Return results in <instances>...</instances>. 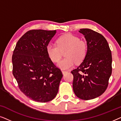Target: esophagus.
I'll use <instances>...</instances> for the list:
<instances>
[{
    "label": "esophagus",
    "instance_id": "obj_1",
    "mask_svg": "<svg viewBox=\"0 0 121 121\" xmlns=\"http://www.w3.org/2000/svg\"><path fill=\"white\" fill-rule=\"evenodd\" d=\"M62 72L63 74H65V73H67V71H65V70H62Z\"/></svg>",
    "mask_w": 121,
    "mask_h": 121
}]
</instances>
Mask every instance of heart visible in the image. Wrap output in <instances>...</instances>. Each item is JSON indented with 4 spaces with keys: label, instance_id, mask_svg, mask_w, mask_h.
Masks as SVG:
<instances>
[{
    "label": "heart",
    "instance_id": "1",
    "mask_svg": "<svg viewBox=\"0 0 121 121\" xmlns=\"http://www.w3.org/2000/svg\"><path fill=\"white\" fill-rule=\"evenodd\" d=\"M56 45L49 44L47 52L51 60L57 62L64 52V59L59 61L57 66L62 70H67L74 65V63H80L85 59L87 53V44L85 41L72 34H66L59 37Z\"/></svg>",
    "mask_w": 121,
    "mask_h": 121
}]
</instances>
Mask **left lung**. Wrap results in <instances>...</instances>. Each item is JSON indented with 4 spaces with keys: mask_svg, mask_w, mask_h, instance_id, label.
Wrapping results in <instances>:
<instances>
[{
    "mask_svg": "<svg viewBox=\"0 0 121 121\" xmlns=\"http://www.w3.org/2000/svg\"><path fill=\"white\" fill-rule=\"evenodd\" d=\"M79 32L87 42V53L80 65L71 72L73 88L78 97L89 100L100 96L106 90L112 73V54L102 35L89 29Z\"/></svg>",
    "mask_w": 121,
    "mask_h": 121,
    "instance_id": "obj_1",
    "label": "left lung"
}]
</instances>
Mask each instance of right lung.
<instances>
[{
  "label": "right lung",
  "mask_w": 121,
  "mask_h": 121,
  "mask_svg": "<svg viewBox=\"0 0 121 121\" xmlns=\"http://www.w3.org/2000/svg\"><path fill=\"white\" fill-rule=\"evenodd\" d=\"M56 33V30H30L17 41L13 52V75L21 91L36 102L53 100L63 77L46 49Z\"/></svg>",
  "instance_id": "right-lung-1"
}]
</instances>
